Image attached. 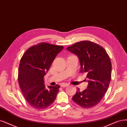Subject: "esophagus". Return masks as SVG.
Masks as SVG:
<instances>
[{
  "mask_svg": "<svg viewBox=\"0 0 127 127\" xmlns=\"http://www.w3.org/2000/svg\"><path fill=\"white\" fill-rule=\"evenodd\" d=\"M68 86V84H65V83H63V84H62L61 85V86L62 87H66L67 86Z\"/></svg>",
  "mask_w": 127,
  "mask_h": 127,
  "instance_id": "esophagus-1",
  "label": "esophagus"
}]
</instances>
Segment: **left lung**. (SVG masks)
Returning <instances> with one entry per match:
<instances>
[{"instance_id": "1", "label": "left lung", "mask_w": 127, "mask_h": 127, "mask_svg": "<svg viewBox=\"0 0 127 127\" xmlns=\"http://www.w3.org/2000/svg\"><path fill=\"white\" fill-rule=\"evenodd\" d=\"M76 54L81 64V72L86 73L87 88L78 91L73 98L76 104L85 108L97 105L108 88L111 77V63L106 50L100 45L90 41H83L66 49Z\"/></svg>"}]
</instances>
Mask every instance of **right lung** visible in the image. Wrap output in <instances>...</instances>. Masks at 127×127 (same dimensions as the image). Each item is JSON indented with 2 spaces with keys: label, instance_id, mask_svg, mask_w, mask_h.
Segmentation results:
<instances>
[{
  "label": "right lung",
  "instance_id": "right-lung-1",
  "mask_svg": "<svg viewBox=\"0 0 127 127\" xmlns=\"http://www.w3.org/2000/svg\"><path fill=\"white\" fill-rule=\"evenodd\" d=\"M63 46L40 43L28 49L20 60L18 80L27 102L35 109H44L54 101L60 86H48L43 77Z\"/></svg>",
  "mask_w": 127,
  "mask_h": 127
}]
</instances>
